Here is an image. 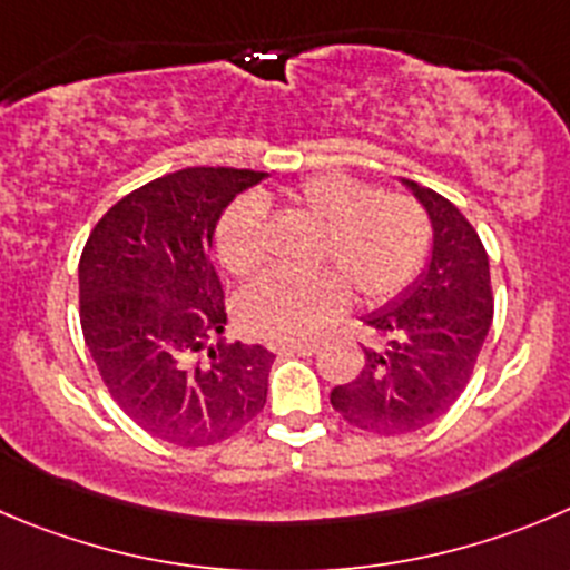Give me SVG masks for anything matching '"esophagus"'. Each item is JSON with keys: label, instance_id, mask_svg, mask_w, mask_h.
<instances>
[{"label": "esophagus", "instance_id": "1", "mask_svg": "<svg viewBox=\"0 0 570 570\" xmlns=\"http://www.w3.org/2000/svg\"><path fill=\"white\" fill-rule=\"evenodd\" d=\"M279 355H313L318 350L316 341H288V344L276 346Z\"/></svg>", "mask_w": 570, "mask_h": 570}]
</instances>
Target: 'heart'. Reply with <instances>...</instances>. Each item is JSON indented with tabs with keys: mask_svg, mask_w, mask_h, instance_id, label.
<instances>
[{
	"mask_svg": "<svg viewBox=\"0 0 570 570\" xmlns=\"http://www.w3.org/2000/svg\"><path fill=\"white\" fill-rule=\"evenodd\" d=\"M288 204L322 226L311 274L263 276L237 302L240 324L254 335L299 341L316 335L352 294L386 302L409 285L428 254L431 226L414 198L375 193L346 173H318L288 189ZM263 204H232L215 232L218 259L232 276L248 279L263 268Z\"/></svg>",
	"mask_w": 570,
	"mask_h": 570,
	"instance_id": "heart-1",
	"label": "heart"
}]
</instances>
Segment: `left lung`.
Returning <instances> with one entry per match:
<instances>
[{
  "label": "left lung",
  "instance_id": "1",
  "mask_svg": "<svg viewBox=\"0 0 570 570\" xmlns=\"http://www.w3.org/2000/svg\"><path fill=\"white\" fill-rule=\"evenodd\" d=\"M431 220L428 268L363 322L375 344L330 403L361 431L397 436L431 425L468 386L492 324L490 259L470 220L433 189L405 181Z\"/></svg>",
  "mask_w": 570,
  "mask_h": 570
}]
</instances>
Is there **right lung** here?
<instances>
[{"instance_id":"1","label":"right lung","mask_w":570,"mask_h":570,"mask_svg":"<svg viewBox=\"0 0 570 570\" xmlns=\"http://www.w3.org/2000/svg\"><path fill=\"white\" fill-rule=\"evenodd\" d=\"M257 170L187 167L134 189L80 254V327L117 405L154 436L200 448L263 411L274 352L209 344L226 327L213 237Z\"/></svg>"}]
</instances>
